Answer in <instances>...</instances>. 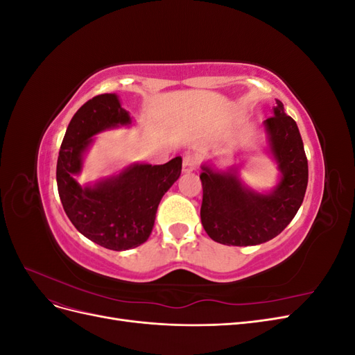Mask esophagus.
Wrapping results in <instances>:
<instances>
[{"label":"esophagus","instance_id":"esophagus-1","mask_svg":"<svg viewBox=\"0 0 355 355\" xmlns=\"http://www.w3.org/2000/svg\"><path fill=\"white\" fill-rule=\"evenodd\" d=\"M197 167V157L192 155V154H187L184 157V164H182V170L185 171V173H189V171L196 170Z\"/></svg>","mask_w":355,"mask_h":355}]
</instances>
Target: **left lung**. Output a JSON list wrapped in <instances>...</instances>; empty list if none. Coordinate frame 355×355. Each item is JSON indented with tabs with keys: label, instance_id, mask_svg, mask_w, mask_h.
I'll return each mask as SVG.
<instances>
[{
	"label": "left lung",
	"instance_id": "obj_1",
	"mask_svg": "<svg viewBox=\"0 0 355 355\" xmlns=\"http://www.w3.org/2000/svg\"><path fill=\"white\" fill-rule=\"evenodd\" d=\"M268 153L280 171L278 184L257 192L241 180L239 167L201 166V223L209 237L225 245H256L277 237L292 222L308 185V159L296 121L277 101L263 121Z\"/></svg>",
	"mask_w": 355,
	"mask_h": 355
}]
</instances>
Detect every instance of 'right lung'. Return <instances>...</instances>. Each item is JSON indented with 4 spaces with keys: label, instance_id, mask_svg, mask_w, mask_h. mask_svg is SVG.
<instances>
[{
    "label": "right lung",
    "instance_id": "right-lung-1",
    "mask_svg": "<svg viewBox=\"0 0 355 355\" xmlns=\"http://www.w3.org/2000/svg\"><path fill=\"white\" fill-rule=\"evenodd\" d=\"M132 116L115 93L99 94L75 112L59 151L56 180L63 210L84 237L110 250L144 244L153 232L158 204L180 176L182 158L166 164L133 163L120 173L80 185L93 136L132 125Z\"/></svg>",
    "mask_w": 355,
    "mask_h": 355
}]
</instances>
